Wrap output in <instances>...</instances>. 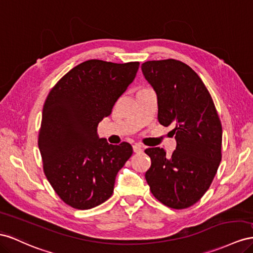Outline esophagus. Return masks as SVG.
Wrapping results in <instances>:
<instances>
[{
    "label": "esophagus",
    "mask_w": 253,
    "mask_h": 253,
    "mask_svg": "<svg viewBox=\"0 0 253 253\" xmlns=\"http://www.w3.org/2000/svg\"><path fill=\"white\" fill-rule=\"evenodd\" d=\"M133 151L134 153H141L142 152V148L140 145H138V143H135V145H133Z\"/></svg>",
    "instance_id": "1"
}]
</instances>
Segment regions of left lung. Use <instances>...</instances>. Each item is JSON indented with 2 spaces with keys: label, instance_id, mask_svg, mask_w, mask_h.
<instances>
[{
  "label": "left lung",
  "instance_id": "1",
  "mask_svg": "<svg viewBox=\"0 0 253 253\" xmlns=\"http://www.w3.org/2000/svg\"><path fill=\"white\" fill-rule=\"evenodd\" d=\"M141 70L158 94L159 122L173 126L176 148L145 150L151 167L145 174L153 196L166 207L194 206L210 188L221 161L222 127L199 76L176 59L149 60Z\"/></svg>",
  "mask_w": 253,
  "mask_h": 253
}]
</instances>
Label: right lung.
<instances>
[{
    "mask_svg": "<svg viewBox=\"0 0 253 253\" xmlns=\"http://www.w3.org/2000/svg\"><path fill=\"white\" fill-rule=\"evenodd\" d=\"M138 61L86 60L66 73L45 99L38 147L43 171L68 206L89 210L114 193L116 175L131 158L128 142L110 145L97 126L134 81Z\"/></svg>",
    "mask_w": 253,
    "mask_h": 253,
    "instance_id": "add662e5",
    "label": "right lung"
}]
</instances>
